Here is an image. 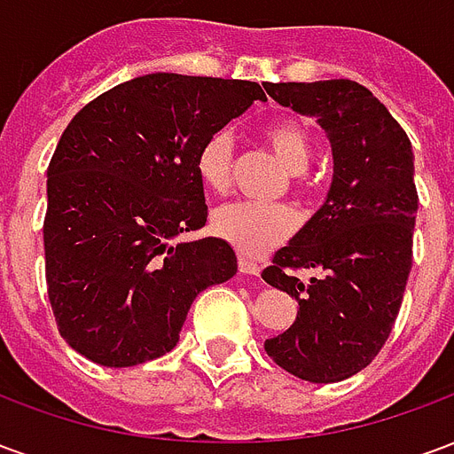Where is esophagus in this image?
Wrapping results in <instances>:
<instances>
[{
  "mask_svg": "<svg viewBox=\"0 0 454 454\" xmlns=\"http://www.w3.org/2000/svg\"><path fill=\"white\" fill-rule=\"evenodd\" d=\"M238 270H240V272H246V275H260L262 265H260L257 260H253V257L238 255Z\"/></svg>",
  "mask_w": 454,
  "mask_h": 454,
  "instance_id": "34e87169",
  "label": "esophagus"
}]
</instances>
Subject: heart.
<instances>
[{
  "instance_id": "1",
  "label": "heart",
  "mask_w": 454,
  "mask_h": 454,
  "mask_svg": "<svg viewBox=\"0 0 454 454\" xmlns=\"http://www.w3.org/2000/svg\"><path fill=\"white\" fill-rule=\"evenodd\" d=\"M267 145L289 172H304L311 165L314 143L301 121L282 119L265 129ZM194 168L201 184L211 192H226L233 172V140L228 130L211 133L197 150ZM299 226L294 208L285 204H250L233 201L214 211L211 228L243 255H260L285 243Z\"/></svg>"
}]
</instances>
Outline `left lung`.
<instances>
[{
    "instance_id": "8db88e82",
    "label": "left lung",
    "mask_w": 454,
    "mask_h": 454,
    "mask_svg": "<svg viewBox=\"0 0 454 454\" xmlns=\"http://www.w3.org/2000/svg\"><path fill=\"white\" fill-rule=\"evenodd\" d=\"M282 106L316 116L333 145L325 204L262 279L299 301L282 335L265 340L272 360L299 380L342 381L370 364L391 335L413 262L419 192L406 130L352 80L265 84ZM324 269L306 286L299 269Z\"/></svg>"
}]
</instances>
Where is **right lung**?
<instances>
[{
    "mask_svg": "<svg viewBox=\"0 0 454 454\" xmlns=\"http://www.w3.org/2000/svg\"><path fill=\"white\" fill-rule=\"evenodd\" d=\"M262 87L155 73L116 84L67 123L48 165L45 286L70 348L104 367L169 352L192 301L236 275L221 238H177L207 223L194 160Z\"/></svg>",
    "mask_w": 454,
    "mask_h": 454,
    "instance_id": "1",
    "label": "right lung"
}]
</instances>
